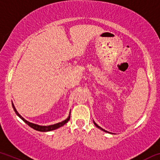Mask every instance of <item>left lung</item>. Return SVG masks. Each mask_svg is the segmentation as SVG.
I'll return each mask as SVG.
<instances>
[{
	"mask_svg": "<svg viewBox=\"0 0 160 160\" xmlns=\"http://www.w3.org/2000/svg\"><path fill=\"white\" fill-rule=\"evenodd\" d=\"M93 123H94V124H95V125H96V127H97V128H99V129H100V130H102V131H104V132H106V133H109V134H112V133L108 132V131H106V130H104V129H103V128H101V127H99V125H98V124H96V122H94V121H93Z\"/></svg>",
	"mask_w": 160,
	"mask_h": 160,
	"instance_id": "left-lung-1",
	"label": "left lung"
}]
</instances>
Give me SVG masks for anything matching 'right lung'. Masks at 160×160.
<instances>
[{
  "label": "right lung",
  "mask_w": 160,
  "mask_h": 160,
  "mask_svg": "<svg viewBox=\"0 0 160 160\" xmlns=\"http://www.w3.org/2000/svg\"><path fill=\"white\" fill-rule=\"evenodd\" d=\"M12 106H13V110H14V112H16V114H17V115H18V116L20 117V118L22 119V120L26 123V124H27L29 126V127L32 128L36 130V131H42V132H47V131H54V130L58 129V128H59L62 127L63 125H64V124H65L66 123L70 120V116H71V112H70V115H69V116L68 117V118H66L65 120L62 121V122H61L57 123V124H51V125H47V126L38 125V124H34V123L29 122H28L27 120H26V119L24 118H22V116H21L20 114H19V112L17 111V109H16L14 105H13V102H12Z\"/></svg>",
  "instance_id": "right-lung-1"
}]
</instances>
